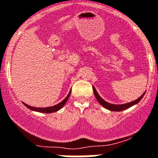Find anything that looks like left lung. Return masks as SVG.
I'll return each instance as SVG.
<instances>
[{
  "mask_svg": "<svg viewBox=\"0 0 158 158\" xmlns=\"http://www.w3.org/2000/svg\"><path fill=\"white\" fill-rule=\"evenodd\" d=\"M93 90H94V96L96 97V98H97V100L98 101V102H99V103L101 104L104 108L110 110H112V111H122V110H124L126 109H128L129 107L132 106L134 105V104L138 103L140 100L142 99V97L144 96V94H145V93H144V94H142V95H141V97H139L138 99H136L135 101H133V102H128V103H126V104H122V105H115V104L109 103V102L104 101V100L102 99L99 95H98V94L97 93V91H96L95 88H94V87H93Z\"/></svg>",
  "mask_w": 158,
  "mask_h": 158,
  "instance_id": "left-lung-1",
  "label": "left lung"
}]
</instances>
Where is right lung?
I'll return each mask as SVG.
<instances>
[{
	"instance_id": "obj_1",
	"label": "right lung",
	"mask_w": 158,
	"mask_h": 158,
	"mask_svg": "<svg viewBox=\"0 0 158 158\" xmlns=\"http://www.w3.org/2000/svg\"><path fill=\"white\" fill-rule=\"evenodd\" d=\"M71 90H70L69 94H68V96L66 97L65 98H64V100H63L62 102H60V103H58L57 105H55L53 106H50V107H44V108H40V107H34V106H28L27 105V104L24 103V105L27 106L28 108H29L30 110H35V111H38V112H41V113H53V112H56V111H58L59 110H60L61 108L64 106V105H65L66 102L68 101V98H69L70 94H71Z\"/></svg>"
}]
</instances>
